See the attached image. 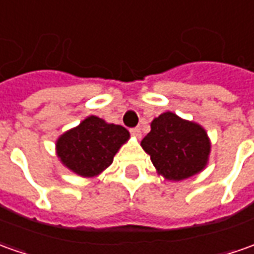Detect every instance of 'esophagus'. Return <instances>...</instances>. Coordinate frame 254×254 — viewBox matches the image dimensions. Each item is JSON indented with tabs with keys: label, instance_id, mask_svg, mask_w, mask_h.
<instances>
[{
	"label": "esophagus",
	"instance_id": "obj_1",
	"mask_svg": "<svg viewBox=\"0 0 254 254\" xmlns=\"http://www.w3.org/2000/svg\"><path fill=\"white\" fill-rule=\"evenodd\" d=\"M130 133L133 134L134 137H137V139H140V136H141L140 127H133V129H130Z\"/></svg>",
	"mask_w": 254,
	"mask_h": 254
}]
</instances>
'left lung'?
<instances>
[{"mask_svg": "<svg viewBox=\"0 0 254 254\" xmlns=\"http://www.w3.org/2000/svg\"><path fill=\"white\" fill-rule=\"evenodd\" d=\"M140 144L157 172L168 181H182L204 170L211 149L203 127L170 111L153 120Z\"/></svg>", "mask_w": 254, "mask_h": 254, "instance_id": "obj_1", "label": "left lung"}]
</instances>
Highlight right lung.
<instances>
[{
	"label": "right lung",
	"instance_id": "1",
	"mask_svg": "<svg viewBox=\"0 0 254 254\" xmlns=\"http://www.w3.org/2000/svg\"><path fill=\"white\" fill-rule=\"evenodd\" d=\"M130 134L121 125L90 115L57 140V156L77 175L96 177L113 164L114 156Z\"/></svg>",
	"mask_w": 254,
	"mask_h": 254
}]
</instances>
